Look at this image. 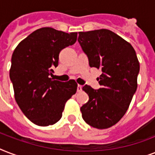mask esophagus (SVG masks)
<instances>
[{"label":"esophagus","instance_id":"obj_1","mask_svg":"<svg viewBox=\"0 0 155 155\" xmlns=\"http://www.w3.org/2000/svg\"><path fill=\"white\" fill-rule=\"evenodd\" d=\"M81 91H82V86H81V85H80V84H78V86H77V92H81Z\"/></svg>","mask_w":155,"mask_h":155}]
</instances>
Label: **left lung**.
Instances as JSON below:
<instances>
[{"mask_svg":"<svg viewBox=\"0 0 155 155\" xmlns=\"http://www.w3.org/2000/svg\"><path fill=\"white\" fill-rule=\"evenodd\" d=\"M78 42L91 68L101 69L98 90L83 87L89 100L80 108L84 121L103 130L113 126L126 113L137 87L140 65L130 43L111 30L79 32Z\"/></svg>","mask_w":155,"mask_h":155,"instance_id":"obj_1","label":"left lung"}]
</instances>
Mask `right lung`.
<instances>
[{
	"mask_svg": "<svg viewBox=\"0 0 155 155\" xmlns=\"http://www.w3.org/2000/svg\"><path fill=\"white\" fill-rule=\"evenodd\" d=\"M76 39L77 33L43 27L23 39L13 51L9 77L14 97L22 113L35 125L55 124L62 117L66 102L76 92L75 80L63 83L51 78L60 51Z\"/></svg>",
	"mask_w": 155,
	"mask_h": 155,
	"instance_id": "1",
	"label": "right lung"
}]
</instances>
